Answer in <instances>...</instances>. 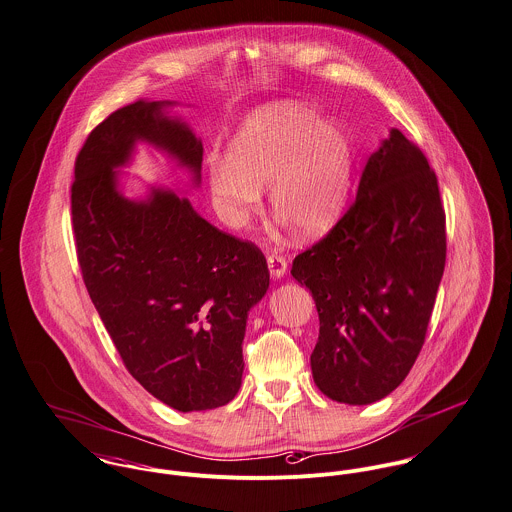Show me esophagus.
<instances>
[{
  "label": "esophagus",
  "instance_id": "1",
  "mask_svg": "<svg viewBox=\"0 0 512 512\" xmlns=\"http://www.w3.org/2000/svg\"><path fill=\"white\" fill-rule=\"evenodd\" d=\"M267 265H269V271H271L273 279H281L285 275V271H287V259L283 255H279V253H271L267 257Z\"/></svg>",
  "mask_w": 512,
  "mask_h": 512
}]
</instances>
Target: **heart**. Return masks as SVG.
Here are the masks:
<instances>
[{"label":"heart","mask_w":512,"mask_h":512,"mask_svg":"<svg viewBox=\"0 0 512 512\" xmlns=\"http://www.w3.org/2000/svg\"><path fill=\"white\" fill-rule=\"evenodd\" d=\"M209 191L231 225H245L271 185V205L303 239L325 235L341 219L351 191L353 147L335 119L299 103L257 109L239 129L229 157H211Z\"/></svg>","instance_id":"obj_1"}]
</instances>
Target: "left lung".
<instances>
[{
  "label": "left lung",
  "instance_id": "8db88e82",
  "mask_svg": "<svg viewBox=\"0 0 512 512\" xmlns=\"http://www.w3.org/2000/svg\"><path fill=\"white\" fill-rule=\"evenodd\" d=\"M445 259L437 175L391 129L365 165L355 203L291 267L317 305L311 371L323 395L369 405L405 381L425 343Z\"/></svg>",
  "mask_w": 512,
  "mask_h": 512
}]
</instances>
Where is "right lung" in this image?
<instances>
[{"label":"right lung","instance_id":"obj_1","mask_svg":"<svg viewBox=\"0 0 512 512\" xmlns=\"http://www.w3.org/2000/svg\"><path fill=\"white\" fill-rule=\"evenodd\" d=\"M139 99L103 119L75 159L71 221L87 293L131 377L181 413L227 405L241 387L247 315L269 289L263 253L219 231L185 197L121 193L115 167L147 141L201 179V139Z\"/></svg>","mask_w":512,"mask_h":512}]
</instances>
